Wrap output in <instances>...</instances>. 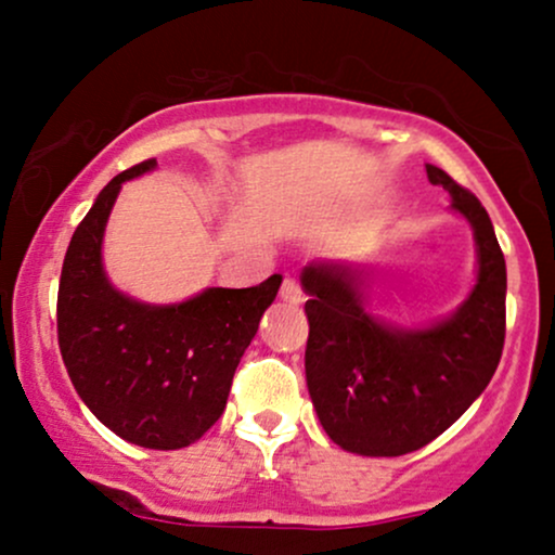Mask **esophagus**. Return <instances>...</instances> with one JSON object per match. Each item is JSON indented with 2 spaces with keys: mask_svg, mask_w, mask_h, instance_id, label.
I'll return each instance as SVG.
<instances>
[{
  "mask_svg": "<svg viewBox=\"0 0 555 555\" xmlns=\"http://www.w3.org/2000/svg\"><path fill=\"white\" fill-rule=\"evenodd\" d=\"M279 297H282L284 302H289V305H299V302H302V286H299L295 279H284Z\"/></svg>",
  "mask_w": 555,
  "mask_h": 555,
  "instance_id": "1",
  "label": "esophagus"
}]
</instances>
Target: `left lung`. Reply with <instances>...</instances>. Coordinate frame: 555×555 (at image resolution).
Listing matches in <instances>:
<instances>
[{
    "instance_id": "obj_1",
    "label": "left lung",
    "mask_w": 555,
    "mask_h": 555,
    "mask_svg": "<svg viewBox=\"0 0 555 555\" xmlns=\"http://www.w3.org/2000/svg\"><path fill=\"white\" fill-rule=\"evenodd\" d=\"M430 184L451 195V211L473 227L475 286L451 315L401 328L365 302L371 269L313 260L302 269L310 334L305 378L323 430L360 456L423 449L486 391L506 336V260L482 203L443 169L425 164Z\"/></svg>"
}]
</instances>
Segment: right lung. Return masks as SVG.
<instances>
[{
	"instance_id": "1",
	"label": "right lung",
	"mask_w": 555,
	"mask_h": 555,
	"mask_svg": "<svg viewBox=\"0 0 555 555\" xmlns=\"http://www.w3.org/2000/svg\"><path fill=\"white\" fill-rule=\"evenodd\" d=\"M154 169L156 158H149L114 177L75 229L62 263L56 334L88 410L125 441L171 451L195 443L221 417L282 273L247 289L208 286L171 305L119 292L101 256L106 221L122 184Z\"/></svg>"
}]
</instances>
